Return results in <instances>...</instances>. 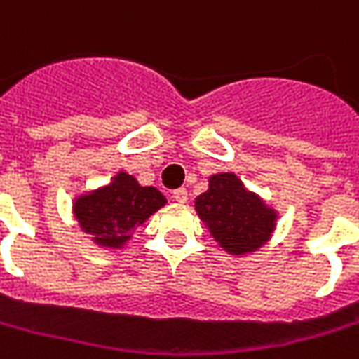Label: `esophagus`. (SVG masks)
Returning <instances> with one entry per match:
<instances>
[{"label": "esophagus", "instance_id": "esophagus-1", "mask_svg": "<svg viewBox=\"0 0 359 359\" xmlns=\"http://www.w3.org/2000/svg\"><path fill=\"white\" fill-rule=\"evenodd\" d=\"M172 198H175V203L184 204L187 198H189V192H187V189H177V191L172 192Z\"/></svg>", "mask_w": 359, "mask_h": 359}]
</instances>
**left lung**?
<instances>
[{"instance_id": "obj_1", "label": "left lung", "mask_w": 359, "mask_h": 359, "mask_svg": "<svg viewBox=\"0 0 359 359\" xmlns=\"http://www.w3.org/2000/svg\"><path fill=\"white\" fill-rule=\"evenodd\" d=\"M194 210L218 246L236 258L260 250L278 220V210L234 172L210 175L208 189L194 198Z\"/></svg>"}]
</instances>
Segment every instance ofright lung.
Returning <instances> with one entry per match:
<instances>
[{"mask_svg":"<svg viewBox=\"0 0 359 359\" xmlns=\"http://www.w3.org/2000/svg\"><path fill=\"white\" fill-rule=\"evenodd\" d=\"M165 204L167 198L158 189L142 187L127 170H118L107 184L75 194L71 212L95 246L117 252Z\"/></svg>","mask_w":359,"mask_h":359,"instance_id":"right-lung-1","label":"right lung"}]
</instances>
